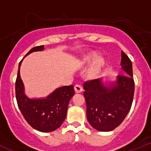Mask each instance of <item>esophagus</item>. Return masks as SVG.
Returning a JSON list of instances; mask_svg holds the SVG:
<instances>
[{
    "label": "esophagus",
    "instance_id": "34e87169",
    "mask_svg": "<svg viewBox=\"0 0 151 151\" xmlns=\"http://www.w3.org/2000/svg\"><path fill=\"white\" fill-rule=\"evenodd\" d=\"M74 89H75V91L76 92V93H81V92L82 91V90H83L82 87L80 85H75Z\"/></svg>",
    "mask_w": 151,
    "mask_h": 151
}]
</instances>
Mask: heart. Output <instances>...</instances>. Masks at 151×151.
Instances as JSON below:
<instances>
[{"label": "heart", "instance_id": "b5f03b06", "mask_svg": "<svg viewBox=\"0 0 151 151\" xmlns=\"http://www.w3.org/2000/svg\"><path fill=\"white\" fill-rule=\"evenodd\" d=\"M97 56L98 55L97 53H91L85 55L81 61V63L82 65H88L91 63H92L89 69V73L93 76L99 75L102 72L106 64V61L104 57H97Z\"/></svg>", "mask_w": 151, "mask_h": 151}]
</instances>
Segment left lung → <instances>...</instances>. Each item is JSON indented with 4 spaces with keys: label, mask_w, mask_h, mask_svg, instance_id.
I'll return each instance as SVG.
<instances>
[{
    "label": "left lung",
    "mask_w": 151,
    "mask_h": 151,
    "mask_svg": "<svg viewBox=\"0 0 151 151\" xmlns=\"http://www.w3.org/2000/svg\"><path fill=\"white\" fill-rule=\"evenodd\" d=\"M121 57L120 66L125 76H117L114 80H108L106 77L97 78L83 85L88 121L100 132H110L120 125L132 104V64L124 52Z\"/></svg>",
    "instance_id": "obj_1"
}]
</instances>
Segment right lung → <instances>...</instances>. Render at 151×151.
<instances>
[{
    "label": "right lung",
    "instance_id": "right-lung-1",
    "mask_svg": "<svg viewBox=\"0 0 151 151\" xmlns=\"http://www.w3.org/2000/svg\"><path fill=\"white\" fill-rule=\"evenodd\" d=\"M44 50V45L33 47L26 57L33 52ZM23 59L19 63L16 81V97L19 108L33 129L41 132H53L58 129L66 119L69 102L75 94L74 86L69 85L56 88L45 97H28L20 77V66Z\"/></svg>",
    "mask_w": 151,
    "mask_h": 151
}]
</instances>
